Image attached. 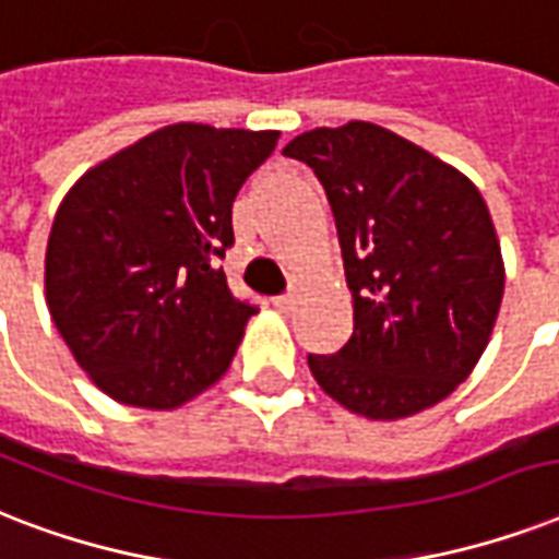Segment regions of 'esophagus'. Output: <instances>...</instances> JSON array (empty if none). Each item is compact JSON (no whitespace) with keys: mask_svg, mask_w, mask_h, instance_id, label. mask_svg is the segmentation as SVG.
I'll list each match as a JSON object with an SVG mask.
<instances>
[{"mask_svg":"<svg viewBox=\"0 0 559 559\" xmlns=\"http://www.w3.org/2000/svg\"><path fill=\"white\" fill-rule=\"evenodd\" d=\"M274 306L280 311H292L297 306V294H283V297H274Z\"/></svg>","mask_w":559,"mask_h":559,"instance_id":"34e87169","label":"esophagus"}]
</instances>
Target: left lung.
<instances>
[{"label": "left lung", "instance_id": "obj_1", "mask_svg": "<svg viewBox=\"0 0 559 559\" xmlns=\"http://www.w3.org/2000/svg\"><path fill=\"white\" fill-rule=\"evenodd\" d=\"M318 175L338 227L353 335L309 356L318 384L367 419L443 402L490 344L504 262L481 192L373 122L314 128L283 148Z\"/></svg>", "mask_w": 559, "mask_h": 559}]
</instances>
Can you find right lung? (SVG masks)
<instances>
[{"mask_svg":"<svg viewBox=\"0 0 559 559\" xmlns=\"http://www.w3.org/2000/svg\"><path fill=\"white\" fill-rule=\"evenodd\" d=\"M280 131L177 122L78 177L46 245V306L95 388L175 411L227 373L257 306L221 262L233 201Z\"/></svg>","mask_w":559,"mask_h":559,"instance_id":"add662e5","label":"right lung"}]
</instances>
